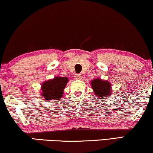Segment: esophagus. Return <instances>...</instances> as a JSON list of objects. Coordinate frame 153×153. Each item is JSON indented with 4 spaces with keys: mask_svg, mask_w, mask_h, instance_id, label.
<instances>
[{
    "mask_svg": "<svg viewBox=\"0 0 153 153\" xmlns=\"http://www.w3.org/2000/svg\"><path fill=\"white\" fill-rule=\"evenodd\" d=\"M75 78L77 79H81L82 78V76L80 74H76L75 75Z\"/></svg>",
    "mask_w": 153,
    "mask_h": 153,
    "instance_id": "1",
    "label": "esophagus"
}]
</instances>
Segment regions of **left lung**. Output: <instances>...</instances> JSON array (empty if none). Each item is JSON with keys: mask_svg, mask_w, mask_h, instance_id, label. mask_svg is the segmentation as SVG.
Listing matches in <instances>:
<instances>
[{"mask_svg": "<svg viewBox=\"0 0 153 153\" xmlns=\"http://www.w3.org/2000/svg\"><path fill=\"white\" fill-rule=\"evenodd\" d=\"M90 83L96 97L106 98L107 97H110L112 94L111 85L109 81L98 77L91 80Z\"/></svg>", "mask_w": 153, "mask_h": 153, "instance_id": "1", "label": "left lung"}]
</instances>
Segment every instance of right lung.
<instances>
[{
    "label": "right lung",
    "mask_w": 153,
    "mask_h": 153,
    "mask_svg": "<svg viewBox=\"0 0 153 153\" xmlns=\"http://www.w3.org/2000/svg\"><path fill=\"white\" fill-rule=\"evenodd\" d=\"M68 80L67 77L55 76L54 78L44 82L41 86V96L45 100H60Z\"/></svg>",
    "instance_id": "1"
}]
</instances>
